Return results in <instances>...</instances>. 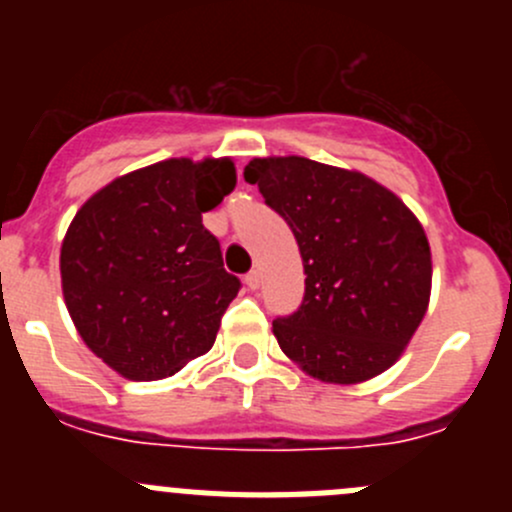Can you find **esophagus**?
I'll list each match as a JSON object with an SVG mask.
<instances>
[{"label": "esophagus", "mask_w": 512, "mask_h": 512, "mask_svg": "<svg viewBox=\"0 0 512 512\" xmlns=\"http://www.w3.org/2000/svg\"><path fill=\"white\" fill-rule=\"evenodd\" d=\"M260 280H262V277H260V272H257V270H250V272H247V275H245V285L250 287V289L260 287Z\"/></svg>", "instance_id": "1"}]
</instances>
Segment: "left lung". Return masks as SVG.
Segmentation results:
<instances>
[{"label": "left lung", "mask_w": 512, "mask_h": 512, "mask_svg": "<svg viewBox=\"0 0 512 512\" xmlns=\"http://www.w3.org/2000/svg\"><path fill=\"white\" fill-rule=\"evenodd\" d=\"M245 180L285 218L304 265L297 312L272 322L289 359L327 384H356L399 359L431 294V250L384 185L317 160L255 158Z\"/></svg>", "instance_id": "obj_1"}]
</instances>
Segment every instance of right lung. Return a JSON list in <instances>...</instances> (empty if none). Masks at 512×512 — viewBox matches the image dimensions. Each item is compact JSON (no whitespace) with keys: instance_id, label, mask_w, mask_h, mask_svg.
I'll use <instances>...</instances> for the list:
<instances>
[{"instance_id":"1","label":"right lung","mask_w":512,"mask_h":512,"mask_svg":"<svg viewBox=\"0 0 512 512\" xmlns=\"http://www.w3.org/2000/svg\"><path fill=\"white\" fill-rule=\"evenodd\" d=\"M237 183L230 158H170L116 178L76 213L61 285L86 347L133 381L210 352L240 280L203 213Z\"/></svg>"}]
</instances>
